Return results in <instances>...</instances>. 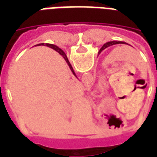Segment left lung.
Returning a JSON list of instances; mask_svg holds the SVG:
<instances>
[{
	"instance_id": "8db88e82",
	"label": "left lung",
	"mask_w": 157,
	"mask_h": 157,
	"mask_svg": "<svg viewBox=\"0 0 157 157\" xmlns=\"http://www.w3.org/2000/svg\"><path fill=\"white\" fill-rule=\"evenodd\" d=\"M119 43H122V44H125L124 42H122V41H110V42H108V43H106L102 45V47L100 48V50H99V54L102 51V50H104L105 48H109V46H111V45H113V44H119Z\"/></svg>"
}]
</instances>
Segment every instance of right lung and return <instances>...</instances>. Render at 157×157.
Masks as SVG:
<instances>
[{"label":"right lung","instance_id":"obj_1","mask_svg":"<svg viewBox=\"0 0 157 157\" xmlns=\"http://www.w3.org/2000/svg\"><path fill=\"white\" fill-rule=\"evenodd\" d=\"M38 45H39H39H46V46H48V47H49V48H53V49H55V51L58 52L59 54H60V55H61L62 56L64 57V59H65V60L66 61V63L68 64L69 67H70V69H71V71H72V73H73V74H74V75H75V77H76V75H75V72H74V70H73V68H72V66H71V63L69 62V59H68V58H67V56H66V55L65 54V52L63 51L61 48H59V47H57L56 45L51 44H44V43H43V44H38Z\"/></svg>","mask_w":157,"mask_h":157}]
</instances>
